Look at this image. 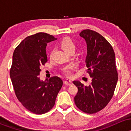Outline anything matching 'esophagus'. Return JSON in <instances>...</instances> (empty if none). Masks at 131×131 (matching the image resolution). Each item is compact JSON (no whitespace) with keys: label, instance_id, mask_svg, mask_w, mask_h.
<instances>
[{"label":"esophagus","instance_id":"1","mask_svg":"<svg viewBox=\"0 0 131 131\" xmlns=\"http://www.w3.org/2000/svg\"><path fill=\"white\" fill-rule=\"evenodd\" d=\"M64 84L66 85H71L72 84H73V82H72V81L70 80V79H66L65 81H64Z\"/></svg>","mask_w":131,"mask_h":131}]
</instances>
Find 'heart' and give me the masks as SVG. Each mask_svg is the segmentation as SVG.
<instances>
[{"instance_id": "b5f03b06", "label": "heart", "mask_w": 131, "mask_h": 131, "mask_svg": "<svg viewBox=\"0 0 131 131\" xmlns=\"http://www.w3.org/2000/svg\"><path fill=\"white\" fill-rule=\"evenodd\" d=\"M60 44L62 49H63L66 52H67V53L71 50H74L75 47H76L74 42L70 38H69V37H64V39H63L61 40ZM52 52H53V51L51 52L50 55H52ZM74 68V65L67 66V67H64L63 68V71L66 73V74H70L71 73V71L73 70Z\"/></svg>"}]
</instances>
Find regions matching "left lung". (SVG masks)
<instances>
[{
    "label": "left lung",
    "mask_w": 131,
    "mask_h": 131,
    "mask_svg": "<svg viewBox=\"0 0 131 131\" xmlns=\"http://www.w3.org/2000/svg\"><path fill=\"white\" fill-rule=\"evenodd\" d=\"M79 36L86 42L85 63L92 82L84 85L73 81L78 89L74 102L81 111L93 114L104 108L113 95L118 79L115 54L110 43L99 33L85 29Z\"/></svg>",
    "instance_id": "left-lung-1"
}]
</instances>
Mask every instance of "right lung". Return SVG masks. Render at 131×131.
<instances>
[{"mask_svg":"<svg viewBox=\"0 0 131 131\" xmlns=\"http://www.w3.org/2000/svg\"><path fill=\"white\" fill-rule=\"evenodd\" d=\"M57 40L53 36L39 32L26 37L15 49L10 78L16 96L27 110L37 115L53 108L63 85L58 76L40 80V66L47 61V43Z\"/></svg>","mask_w":131,"mask_h":131,"instance_id":"right-lung-1","label":"right lung"}]
</instances>
